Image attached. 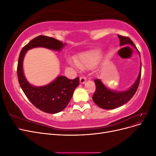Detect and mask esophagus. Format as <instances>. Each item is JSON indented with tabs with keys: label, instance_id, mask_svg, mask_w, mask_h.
Returning <instances> with one entry per match:
<instances>
[{
	"label": "esophagus",
	"instance_id": "34e87169",
	"mask_svg": "<svg viewBox=\"0 0 156 156\" xmlns=\"http://www.w3.org/2000/svg\"><path fill=\"white\" fill-rule=\"evenodd\" d=\"M79 81H80V83L81 84H84V83L86 82V81H87V79H86V77H80V79H79Z\"/></svg>",
	"mask_w": 156,
	"mask_h": 156
}]
</instances>
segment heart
<instances>
[{
  "label": "heart",
  "instance_id": "1",
  "mask_svg": "<svg viewBox=\"0 0 156 156\" xmlns=\"http://www.w3.org/2000/svg\"><path fill=\"white\" fill-rule=\"evenodd\" d=\"M102 56L101 52L99 50H94L87 52L80 55L78 60H76V64L81 69L91 68L95 67L100 63ZM71 64H73L72 60H69Z\"/></svg>",
  "mask_w": 156,
  "mask_h": 156
}]
</instances>
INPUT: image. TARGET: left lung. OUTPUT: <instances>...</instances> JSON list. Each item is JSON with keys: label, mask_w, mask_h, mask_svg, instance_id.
<instances>
[{"label": "left lung", "mask_w": 156, "mask_h": 156, "mask_svg": "<svg viewBox=\"0 0 156 156\" xmlns=\"http://www.w3.org/2000/svg\"><path fill=\"white\" fill-rule=\"evenodd\" d=\"M120 40V45H131L138 51L140 57V53L136 49L133 41L128 37H124L120 35H118ZM141 75V63L140 68L138 77L136 78L135 83L132 84L131 87L127 90L123 91H116L111 90L107 87L102 83L100 79H96L94 80L96 84V91L92 96V100L96 104L103 109H113L124 105L128 102L131 98L134 96L136 90L138 88L140 80Z\"/></svg>", "instance_id": "left-lung-1"}]
</instances>
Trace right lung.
I'll return each instance as SVG.
<instances>
[{
    "label": "right lung",
    "instance_id": "add662e5",
    "mask_svg": "<svg viewBox=\"0 0 156 156\" xmlns=\"http://www.w3.org/2000/svg\"><path fill=\"white\" fill-rule=\"evenodd\" d=\"M66 45L53 37L38 36L32 39L21 51L18 60L17 76L20 87L30 101L38 109L55 114L63 111L72 98L75 89L79 84V77L71 80L59 75L44 86L36 87L27 81L23 72V60L27 52L33 48H45L56 51H62Z\"/></svg>",
    "mask_w": 156,
    "mask_h": 156
}]
</instances>
